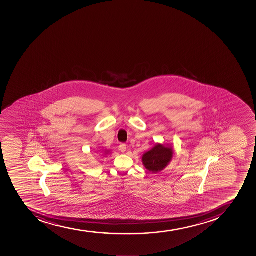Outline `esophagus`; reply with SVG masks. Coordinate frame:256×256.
I'll use <instances>...</instances> for the list:
<instances>
[{
  "instance_id": "obj_1",
  "label": "esophagus",
  "mask_w": 256,
  "mask_h": 256,
  "mask_svg": "<svg viewBox=\"0 0 256 256\" xmlns=\"http://www.w3.org/2000/svg\"><path fill=\"white\" fill-rule=\"evenodd\" d=\"M120 150L122 152H124L127 150V146H126V144H121L120 145Z\"/></svg>"
}]
</instances>
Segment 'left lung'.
Listing matches in <instances>:
<instances>
[{
    "label": "left lung",
    "instance_id": "left-lung-1",
    "mask_svg": "<svg viewBox=\"0 0 256 256\" xmlns=\"http://www.w3.org/2000/svg\"><path fill=\"white\" fill-rule=\"evenodd\" d=\"M172 154V148L158 144L152 150L144 154L142 162L149 172L158 173L164 170L170 162Z\"/></svg>",
    "mask_w": 256,
    "mask_h": 256
}]
</instances>
